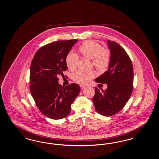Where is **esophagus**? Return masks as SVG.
Wrapping results in <instances>:
<instances>
[{
  "label": "esophagus",
  "mask_w": 159,
  "mask_h": 159,
  "mask_svg": "<svg viewBox=\"0 0 159 159\" xmlns=\"http://www.w3.org/2000/svg\"><path fill=\"white\" fill-rule=\"evenodd\" d=\"M80 88H81L82 89H84V88H86V86H84V85H80Z\"/></svg>",
  "instance_id": "34e87169"
}]
</instances>
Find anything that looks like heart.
I'll return each instance as SVG.
<instances>
[{
    "instance_id": "1",
    "label": "heart",
    "mask_w": 159,
    "mask_h": 159,
    "mask_svg": "<svg viewBox=\"0 0 159 159\" xmlns=\"http://www.w3.org/2000/svg\"><path fill=\"white\" fill-rule=\"evenodd\" d=\"M79 51L83 57L92 60L93 65L98 70L103 71L108 68L111 61V52L107 48H102L99 43L92 40L86 41L79 47ZM66 63L69 70H76L78 56L75 52H70L66 57ZM95 76V73L93 71H79L73 75V79L79 84H84Z\"/></svg>"
}]
</instances>
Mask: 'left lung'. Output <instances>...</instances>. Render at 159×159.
<instances>
[{
	"label": "left lung",
	"instance_id": "1",
	"mask_svg": "<svg viewBox=\"0 0 159 159\" xmlns=\"http://www.w3.org/2000/svg\"><path fill=\"white\" fill-rule=\"evenodd\" d=\"M111 52V61L108 70L95 81L106 83L108 88L101 91L95 88L93 98L96 111L99 114L111 116L124 107L131 95L133 89V67L126 51L115 41L108 40Z\"/></svg>",
	"mask_w": 159,
	"mask_h": 159
}]
</instances>
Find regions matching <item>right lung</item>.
Here are the masks:
<instances>
[{
	"instance_id": "add662e5",
	"label": "right lung",
	"mask_w": 159,
	"mask_h": 159,
	"mask_svg": "<svg viewBox=\"0 0 159 159\" xmlns=\"http://www.w3.org/2000/svg\"><path fill=\"white\" fill-rule=\"evenodd\" d=\"M77 39L58 41L46 44L36 52L30 67V89L39 110L52 120L70 114L71 105L79 95L80 87L71 83L64 88L58 76L67 70L66 57Z\"/></svg>"
}]
</instances>
